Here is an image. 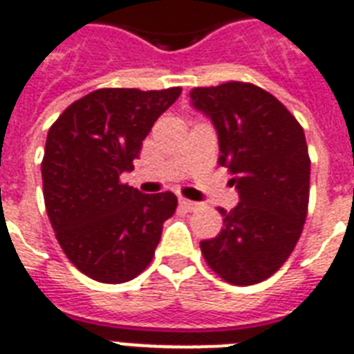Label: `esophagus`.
<instances>
[{"label": "esophagus", "instance_id": "1", "mask_svg": "<svg viewBox=\"0 0 354 354\" xmlns=\"http://www.w3.org/2000/svg\"><path fill=\"white\" fill-rule=\"evenodd\" d=\"M180 205H182V209L185 211H194L198 207V204H196V202H191V200H180Z\"/></svg>", "mask_w": 354, "mask_h": 354}]
</instances>
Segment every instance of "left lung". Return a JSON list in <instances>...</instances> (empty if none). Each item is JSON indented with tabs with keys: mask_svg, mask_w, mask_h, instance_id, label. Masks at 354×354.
I'll return each mask as SVG.
<instances>
[{
	"mask_svg": "<svg viewBox=\"0 0 354 354\" xmlns=\"http://www.w3.org/2000/svg\"><path fill=\"white\" fill-rule=\"evenodd\" d=\"M191 101L215 124L218 163L239 191L236 207H218L222 232L200 250L226 283L255 285L283 266L303 232L310 185L305 132L272 93L250 82L193 88Z\"/></svg>",
	"mask_w": 354,
	"mask_h": 354,
	"instance_id": "8db88e82",
	"label": "left lung"
}]
</instances>
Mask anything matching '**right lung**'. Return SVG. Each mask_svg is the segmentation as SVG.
I'll return each instance as SVG.
<instances>
[{"instance_id": "obj_1", "label": "right lung", "mask_w": 354, "mask_h": 354, "mask_svg": "<svg viewBox=\"0 0 354 354\" xmlns=\"http://www.w3.org/2000/svg\"><path fill=\"white\" fill-rule=\"evenodd\" d=\"M182 88H102L69 104L47 132L44 200L68 259L101 283H127L154 257L172 193L143 194L119 182L132 171L150 128Z\"/></svg>"}]
</instances>
